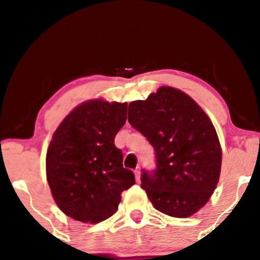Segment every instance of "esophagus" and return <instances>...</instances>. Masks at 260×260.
<instances>
[{"mask_svg":"<svg viewBox=\"0 0 260 260\" xmlns=\"http://www.w3.org/2000/svg\"><path fill=\"white\" fill-rule=\"evenodd\" d=\"M135 177H136L137 182H140V179H141V170L140 169L135 170Z\"/></svg>","mask_w":260,"mask_h":260,"instance_id":"obj_1","label":"esophagus"}]
</instances>
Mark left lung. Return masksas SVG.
<instances>
[{"mask_svg":"<svg viewBox=\"0 0 260 260\" xmlns=\"http://www.w3.org/2000/svg\"><path fill=\"white\" fill-rule=\"evenodd\" d=\"M127 120L155 149L156 169L141 177L152 206L174 218L204 207L221 169L218 135L204 110L184 92L162 86L131 102Z\"/></svg>","mask_w":260,"mask_h":260,"instance_id":"8db88e82","label":"left lung"}]
</instances>
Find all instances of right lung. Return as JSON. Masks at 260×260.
<instances>
[{
  "label": "right lung",
  "instance_id": "obj_1",
  "mask_svg": "<svg viewBox=\"0 0 260 260\" xmlns=\"http://www.w3.org/2000/svg\"><path fill=\"white\" fill-rule=\"evenodd\" d=\"M126 111V103L85 102L53 134L46 155L47 181L55 204L74 220L97 223L110 218L122 191L135 184L115 145Z\"/></svg>",
  "mask_w": 260,
  "mask_h": 260
}]
</instances>
